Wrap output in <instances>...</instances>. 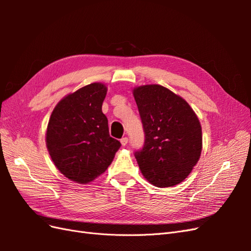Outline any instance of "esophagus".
<instances>
[{
	"instance_id": "34e87169",
	"label": "esophagus",
	"mask_w": 251,
	"mask_h": 251,
	"mask_svg": "<svg viewBox=\"0 0 251 251\" xmlns=\"http://www.w3.org/2000/svg\"><path fill=\"white\" fill-rule=\"evenodd\" d=\"M127 138L126 137H124L123 139H121L120 140V142H121V146H123V147H126V144H127Z\"/></svg>"
}]
</instances>
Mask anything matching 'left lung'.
Wrapping results in <instances>:
<instances>
[{
	"label": "left lung",
	"instance_id": "left-lung-1",
	"mask_svg": "<svg viewBox=\"0 0 251 251\" xmlns=\"http://www.w3.org/2000/svg\"><path fill=\"white\" fill-rule=\"evenodd\" d=\"M146 139L135 157L150 183L170 187L186 179L199 161L202 127L181 96L160 85L133 89Z\"/></svg>",
	"mask_w": 251,
	"mask_h": 251
}]
</instances>
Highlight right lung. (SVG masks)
<instances>
[{
  "label": "right lung",
  "mask_w": 251,
  "mask_h": 251,
  "mask_svg": "<svg viewBox=\"0 0 251 251\" xmlns=\"http://www.w3.org/2000/svg\"><path fill=\"white\" fill-rule=\"evenodd\" d=\"M107 87L93 82L66 95L53 109L46 146L56 169L79 184H88L112 163L120 142L109 134L102 113Z\"/></svg>",
  "instance_id": "add662e5"
}]
</instances>
